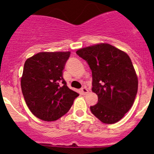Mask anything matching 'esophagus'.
<instances>
[{"mask_svg": "<svg viewBox=\"0 0 154 154\" xmlns=\"http://www.w3.org/2000/svg\"><path fill=\"white\" fill-rule=\"evenodd\" d=\"M89 92V90L87 89V88H85V87H83V88H82L81 89V93L82 94V95H85V94H87Z\"/></svg>", "mask_w": 154, "mask_h": 154, "instance_id": "34e87169", "label": "esophagus"}]
</instances>
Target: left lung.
Wrapping results in <instances>:
<instances>
[{
    "instance_id": "8db88e82",
    "label": "left lung",
    "mask_w": 154,
    "mask_h": 154,
    "mask_svg": "<svg viewBox=\"0 0 154 154\" xmlns=\"http://www.w3.org/2000/svg\"><path fill=\"white\" fill-rule=\"evenodd\" d=\"M76 54L92 70V90L98 96V103L90 106L92 113L107 124L119 121L133 106L138 89L129 55L106 43L83 48Z\"/></svg>"
}]
</instances>
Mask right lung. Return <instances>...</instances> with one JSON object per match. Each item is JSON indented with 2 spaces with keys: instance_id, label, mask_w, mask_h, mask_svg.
<instances>
[{
  "instance_id": "obj_1",
  "label": "right lung",
  "mask_w": 154,
  "mask_h": 154,
  "mask_svg": "<svg viewBox=\"0 0 154 154\" xmlns=\"http://www.w3.org/2000/svg\"><path fill=\"white\" fill-rule=\"evenodd\" d=\"M70 51L39 52L24 63L21 90L31 112L44 121H55L69 112L79 94L67 86L63 69Z\"/></svg>"
}]
</instances>
